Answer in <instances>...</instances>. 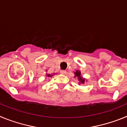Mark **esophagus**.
Returning <instances> with one entry per match:
<instances>
[{
    "label": "esophagus",
    "instance_id": "obj_1",
    "mask_svg": "<svg viewBox=\"0 0 127 127\" xmlns=\"http://www.w3.org/2000/svg\"><path fill=\"white\" fill-rule=\"evenodd\" d=\"M66 72H67L66 70H60V74H65Z\"/></svg>",
    "mask_w": 127,
    "mask_h": 127
}]
</instances>
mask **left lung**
<instances>
[{"label":"left lung","mask_w":127,"mask_h":127,"mask_svg":"<svg viewBox=\"0 0 127 127\" xmlns=\"http://www.w3.org/2000/svg\"><path fill=\"white\" fill-rule=\"evenodd\" d=\"M74 77H77L78 81H79L78 85H80L81 84H84L86 82V79L83 77V76H81V73L80 70H77L76 71L74 72Z\"/></svg>","instance_id":"obj_1"}]
</instances>
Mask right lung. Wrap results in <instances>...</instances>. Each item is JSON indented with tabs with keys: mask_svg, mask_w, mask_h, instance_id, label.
Returning a JSON list of instances; mask_svg holds the SVG:
<instances>
[{
	"mask_svg": "<svg viewBox=\"0 0 127 127\" xmlns=\"http://www.w3.org/2000/svg\"><path fill=\"white\" fill-rule=\"evenodd\" d=\"M46 72H47V70H46ZM55 74H56V73H53V74H47L46 73V76H48V77H52L53 76H54Z\"/></svg>",
	"mask_w": 127,
	"mask_h": 127,
	"instance_id": "add662e5",
	"label": "right lung"
}]
</instances>
